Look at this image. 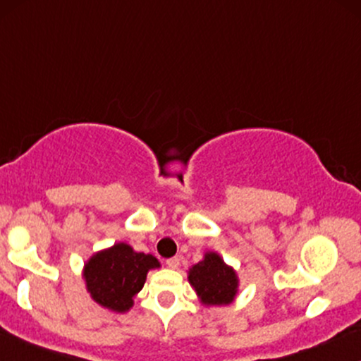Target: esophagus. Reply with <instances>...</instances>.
I'll list each match as a JSON object with an SVG mask.
<instances>
[{
  "label": "esophagus",
  "instance_id": "esophagus-1",
  "mask_svg": "<svg viewBox=\"0 0 361 361\" xmlns=\"http://www.w3.org/2000/svg\"><path fill=\"white\" fill-rule=\"evenodd\" d=\"M166 266L171 267V269H176L178 266H180V257H171L166 260Z\"/></svg>",
  "mask_w": 361,
  "mask_h": 361
}]
</instances>
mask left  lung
Returning <instances> with one entry per match:
<instances>
[{"label": "left lung", "instance_id": "1", "mask_svg": "<svg viewBox=\"0 0 361 361\" xmlns=\"http://www.w3.org/2000/svg\"><path fill=\"white\" fill-rule=\"evenodd\" d=\"M188 279L200 299L208 306L228 305L235 298V272L232 267L225 266L224 260L215 252H208L202 262L190 269Z\"/></svg>", "mask_w": 361, "mask_h": 361}]
</instances>
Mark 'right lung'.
Here are the masks:
<instances>
[{"label":"right lung","mask_w":361,"mask_h":361,"mask_svg":"<svg viewBox=\"0 0 361 361\" xmlns=\"http://www.w3.org/2000/svg\"><path fill=\"white\" fill-rule=\"evenodd\" d=\"M154 267H159V262L151 254L134 252L128 244H116L87 262V290L101 306L124 312L145 286L147 271Z\"/></svg>","instance_id":"add662e5"}]
</instances>
